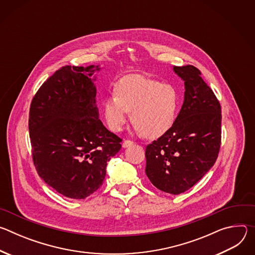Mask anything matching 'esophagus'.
<instances>
[{"label":"esophagus","instance_id":"obj_1","mask_svg":"<svg viewBox=\"0 0 255 255\" xmlns=\"http://www.w3.org/2000/svg\"><path fill=\"white\" fill-rule=\"evenodd\" d=\"M133 143H134V142L131 141V140H124V141H123V144H122V146H123L124 148H126V147L130 146V145H132Z\"/></svg>","mask_w":255,"mask_h":255}]
</instances>
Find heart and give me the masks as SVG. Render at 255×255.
Masks as SVG:
<instances>
[{"label":"heart","instance_id":"obj_1","mask_svg":"<svg viewBox=\"0 0 255 255\" xmlns=\"http://www.w3.org/2000/svg\"><path fill=\"white\" fill-rule=\"evenodd\" d=\"M180 105L175 87L140 75L122 79L104 101V114L111 130L121 131L132 112L136 130L158 138L173 125Z\"/></svg>","mask_w":255,"mask_h":255}]
</instances>
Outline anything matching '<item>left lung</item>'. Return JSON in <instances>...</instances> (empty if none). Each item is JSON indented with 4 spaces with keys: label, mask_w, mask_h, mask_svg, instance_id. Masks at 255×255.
Here are the masks:
<instances>
[{
    "label": "left lung",
    "mask_w": 255,
    "mask_h": 255,
    "mask_svg": "<svg viewBox=\"0 0 255 255\" xmlns=\"http://www.w3.org/2000/svg\"><path fill=\"white\" fill-rule=\"evenodd\" d=\"M185 100L171 128L145 149V172L158 190L178 195L214 165L221 145V106L194 65L173 66Z\"/></svg>",
    "instance_id": "left-lung-1"
}]
</instances>
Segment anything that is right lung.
Instances as JSON below:
<instances>
[{
	"label": "right lung",
	"mask_w": 255,
	"mask_h": 255,
	"mask_svg": "<svg viewBox=\"0 0 255 255\" xmlns=\"http://www.w3.org/2000/svg\"><path fill=\"white\" fill-rule=\"evenodd\" d=\"M98 66L65 65L32 99L29 135L36 170L45 183L70 199H86L103 184L107 162L122 139L99 119L91 77Z\"/></svg>",
	"instance_id": "right-lung-1"
}]
</instances>
